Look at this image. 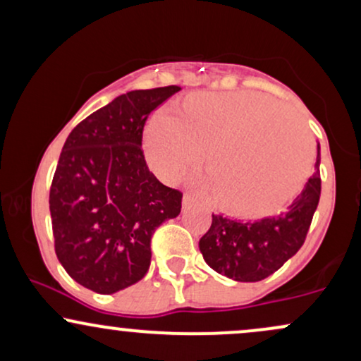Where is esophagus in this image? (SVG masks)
<instances>
[{
	"instance_id": "1",
	"label": "esophagus",
	"mask_w": 361,
	"mask_h": 361,
	"mask_svg": "<svg viewBox=\"0 0 361 361\" xmlns=\"http://www.w3.org/2000/svg\"><path fill=\"white\" fill-rule=\"evenodd\" d=\"M193 197H192V195H185V197H183V209L186 210V209H190V207H192L193 205Z\"/></svg>"
}]
</instances>
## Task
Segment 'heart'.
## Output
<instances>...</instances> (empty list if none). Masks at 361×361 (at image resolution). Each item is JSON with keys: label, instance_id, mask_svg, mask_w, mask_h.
<instances>
[{"label": "heart", "instance_id": "1", "mask_svg": "<svg viewBox=\"0 0 361 361\" xmlns=\"http://www.w3.org/2000/svg\"><path fill=\"white\" fill-rule=\"evenodd\" d=\"M205 149V186L221 209L243 217L276 212L292 200L314 154L305 127L252 91L193 94L181 117L163 110L147 128L149 164L166 180L197 166Z\"/></svg>", "mask_w": 361, "mask_h": 361}]
</instances>
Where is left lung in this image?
<instances>
[{
    "mask_svg": "<svg viewBox=\"0 0 361 361\" xmlns=\"http://www.w3.org/2000/svg\"><path fill=\"white\" fill-rule=\"evenodd\" d=\"M321 197L319 146L316 173L285 212L259 221L212 214V226L198 247L212 270L235 281H259L300 250Z\"/></svg>",
    "mask_w": 361,
    "mask_h": 361,
    "instance_id": "left-lung-1",
    "label": "left lung"
}]
</instances>
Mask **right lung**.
I'll return each mask as SVG.
<instances>
[{"label":"right lung","mask_w":361,"mask_h":361,"mask_svg":"<svg viewBox=\"0 0 361 361\" xmlns=\"http://www.w3.org/2000/svg\"><path fill=\"white\" fill-rule=\"evenodd\" d=\"M180 90L120 94L66 139L49 193L54 247L68 275L93 292L142 280L152 234L181 212L183 193L161 183L142 152L149 114Z\"/></svg>","instance_id":"right-lung-1"}]
</instances>
